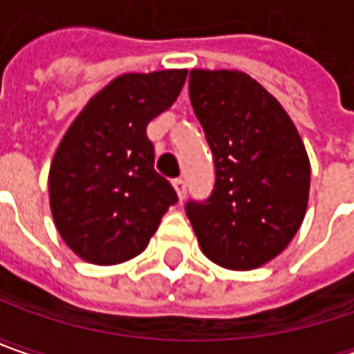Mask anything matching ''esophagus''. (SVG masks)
Segmentation results:
<instances>
[{"label":"esophagus","mask_w":354,"mask_h":354,"mask_svg":"<svg viewBox=\"0 0 354 354\" xmlns=\"http://www.w3.org/2000/svg\"><path fill=\"white\" fill-rule=\"evenodd\" d=\"M172 186H174V190H176L178 198L184 200V196H186V182H184L182 178H176V180L172 182Z\"/></svg>","instance_id":"1"}]
</instances>
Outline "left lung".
I'll list each match as a JSON object with an SVG mask.
<instances>
[{
  "label": "left lung",
  "mask_w": 354,
  "mask_h": 354,
  "mask_svg": "<svg viewBox=\"0 0 354 354\" xmlns=\"http://www.w3.org/2000/svg\"><path fill=\"white\" fill-rule=\"evenodd\" d=\"M190 102L212 148L216 182L186 216L207 259L248 271L279 255L297 234L311 166L279 100L241 71H190Z\"/></svg>",
  "instance_id": "left-lung-1"
}]
</instances>
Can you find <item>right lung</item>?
<instances>
[{"label": "right lung", "instance_id": "right-lung-1", "mask_svg": "<svg viewBox=\"0 0 354 354\" xmlns=\"http://www.w3.org/2000/svg\"><path fill=\"white\" fill-rule=\"evenodd\" d=\"M186 69L127 73L86 102L55 152L49 202L55 225L79 257L115 266L145 252L178 202L154 170L147 127L178 99Z\"/></svg>", "mask_w": 354, "mask_h": 354}]
</instances>
